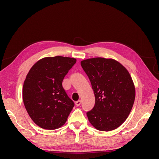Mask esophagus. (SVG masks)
<instances>
[{
	"label": "esophagus",
	"mask_w": 159,
	"mask_h": 159,
	"mask_svg": "<svg viewBox=\"0 0 159 159\" xmlns=\"http://www.w3.org/2000/svg\"><path fill=\"white\" fill-rule=\"evenodd\" d=\"M75 104H76V105L78 107V106H80V104H81V101L80 100H78L76 101V102H75Z\"/></svg>",
	"instance_id": "esophagus-1"
}]
</instances>
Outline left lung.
I'll list each match as a JSON object with an SVG mask.
<instances>
[{
    "instance_id": "1",
    "label": "left lung",
    "mask_w": 159,
    "mask_h": 159,
    "mask_svg": "<svg viewBox=\"0 0 159 159\" xmlns=\"http://www.w3.org/2000/svg\"><path fill=\"white\" fill-rule=\"evenodd\" d=\"M92 85L95 104L87 112L90 123L101 131H110L125 121L133 108L135 89L124 66L113 59L96 57L80 62Z\"/></svg>"
}]
</instances>
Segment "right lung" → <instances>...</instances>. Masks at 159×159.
<instances>
[{"label":"right lung","mask_w":159,"mask_h":159,"mask_svg":"<svg viewBox=\"0 0 159 159\" xmlns=\"http://www.w3.org/2000/svg\"><path fill=\"white\" fill-rule=\"evenodd\" d=\"M76 62L75 58L61 56L45 57L29 70L23 85V102L39 127L55 130L66 123L74 102L66 93L62 81Z\"/></svg>","instance_id":"1"}]
</instances>
